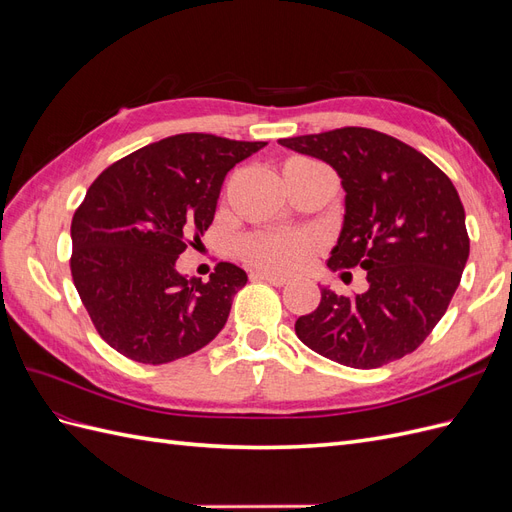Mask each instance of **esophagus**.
Instances as JSON below:
<instances>
[{"label":"esophagus","mask_w":512,"mask_h":512,"mask_svg":"<svg viewBox=\"0 0 512 512\" xmlns=\"http://www.w3.org/2000/svg\"><path fill=\"white\" fill-rule=\"evenodd\" d=\"M250 277L254 282H269L271 286H286L288 284V277L277 275V273H269V271H254Z\"/></svg>","instance_id":"34e87169"}]
</instances>
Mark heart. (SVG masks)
I'll use <instances>...</instances> for the list:
<instances>
[{
    "instance_id": "obj_1",
    "label": "heart",
    "mask_w": 512,
    "mask_h": 512,
    "mask_svg": "<svg viewBox=\"0 0 512 512\" xmlns=\"http://www.w3.org/2000/svg\"><path fill=\"white\" fill-rule=\"evenodd\" d=\"M318 250V239L312 232H273L252 235L239 243L241 256L260 269L292 273L303 269Z\"/></svg>"
}]
</instances>
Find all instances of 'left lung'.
Wrapping results in <instances>:
<instances>
[{
    "label": "left lung",
    "instance_id": "obj_1",
    "mask_svg": "<svg viewBox=\"0 0 512 512\" xmlns=\"http://www.w3.org/2000/svg\"><path fill=\"white\" fill-rule=\"evenodd\" d=\"M277 143L335 168L346 213L327 265L367 271L363 294L320 288V305L294 322L297 337L356 369L414 352L444 316L470 256L466 211L453 181L421 151L369 128Z\"/></svg>",
    "mask_w": 512,
    "mask_h": 512
}]
</instances>
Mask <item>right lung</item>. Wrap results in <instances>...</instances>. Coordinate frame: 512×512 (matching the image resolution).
<instances>
[{"label":"right lung","mask_w":512,"mask_h":512,"mask_svg":"<svg viewBox=\"0 0 512 512\" xmlns=\"http://www.w3.org/2000/svg\"><path fill=\"white\" fill-rule=\"evenodd\" d=\"M267 143L177 134L108 166L72 218V280L104 342L162 365L218 335L247 275L220 262L209 282L177 258L211 226L224 177Z\"/></svg>","instance_id":"obj_1"}]
</instances>
